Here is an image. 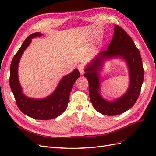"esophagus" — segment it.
Segmentation results:
<instances>
[{"mask_svg": "<svg viewBox=\"0 0 156 156\" xmlns=\"http://www.w3.org/2000/svg\"><path fill=\"white\" fill-rule=\"evenodd\" d=\"M78 69L81 73V74H83L85 73V69H84V65L83 64H80L78 66Z\"/></svg>", "mask_w": 156, "mask_h": 156, "instance_id": "esophagus-1", "label": "esophagus"}]
</instances>
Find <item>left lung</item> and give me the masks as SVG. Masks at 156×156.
<instances>
[{"label": "left lung", "instance_id": "left-lung-1", "mask_svg": "<svg viewBox=\"0 0 156 156\" xmlns=\"http://www.w3.org/2000/svg\"><path fill=\"white\" fill-rule=\"evenodd\" d=\"M120 56L128 64L130 83L128 90L122 97L110 102L104 100L98 92L100 83L98 71L104 60ZM84 76L89 82L91 103L98 112L106 115H116L128 110L135 104L144 82V70L140 53L133 41L121 27L115 25L114 34L107 50L100 53L85 69Z\"/></svg>", "mask_w": 156, "mask_h": 156}]
</instances>
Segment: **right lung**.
Masks as SVG:
<instances>
[{
	"instance_id": "1",
	"label": "right lung",
	"mask_w": 156,
	"mask_h": 156,
	"mask_svg": "<svg viewBox=\"0 0 156 156\" xmlns=\"http://www.w3.org/2000/svg\"><path fill=\"white\" fill-rule=\"evenodd\" d=\"M39 32L33 33L26 38L15 55L10 66L9 85L19 109L27 115L38 120H50L60 115L67 108L69 95L74 83L80 76L77 69L64 76L55 90L50 96L44 99H35L26 97L22 93L18 78V66L22 54L32 41L41 36Z\"/></svg>"
}]
</instances>
